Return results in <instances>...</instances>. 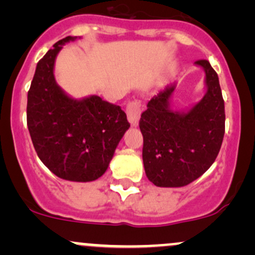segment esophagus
Masks as SVG:
<instances>
[{
    "label": "esophagus",
    "instance_id": "obj_1",
    "mask_svg": "<svg viewBox=\"0 0 255 255\" xmlns=\"http://www.w3.org/2000/svg\"><path fill=\"white\" fill-rule=\"evenodd\" d=\"M140 114H141V110H140L139 102H130V103L127 105L128 121H129L131 127H136V126L139 125Z\"/></svg>",
    "mask_w": 255,
    "mask_h": 255
}]
</instances>
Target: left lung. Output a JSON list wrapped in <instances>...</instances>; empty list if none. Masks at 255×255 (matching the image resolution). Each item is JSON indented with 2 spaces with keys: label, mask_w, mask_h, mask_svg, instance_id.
I'll return each instance as SVG.
<instances>
[{
  "label": "left lung",
  "mask_w": 255,
  "mask_h": 255,
  "mask_svg": "<svg viewBox=\"0 0 255 255\" xmlns=\"http://www.w3.org/2000/svg\"><path fill=\"white\" fill-rule=\"evenodd\" d=\"M195 66L205 72L204 97L191 108H172L176 81L159 91L141 114L142 162L146 176L157 187H183L213 164L225 130L224 101L217 73L206 60Z\"/></svg>",
  "instance_id": "obj_1"
}]
</instances>
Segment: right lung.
Segmentation results:
<instances>
[{"label":"right lung","mask_w":255,"mask_h":255,"mask_svg":"<svg viewBox=\"0 0 255 255\" xmlns=\"http://www.w3.org/2000/svg\"><path fill=\"white\" fill-rule=\"evenodd\" d=\"M77 39L58 40L37 63L27 93V127L38 157L52 174L90 182L107 171L130 125L118 105L96 95L75 99L57 85L54 68L58 52Z\"/></svg>","instance_id":"obj_1"}]
</instances>
